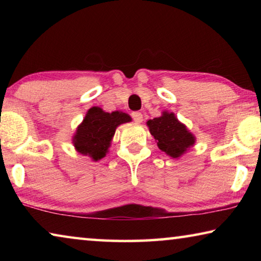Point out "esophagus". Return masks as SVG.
<instances>
[{
  "instance_id": "obj_1",
  "label": "esophagus",
  "mask_w": 261,
  "mask_h": 261,
  "mask_svg": "<svg viewBox=\"0 0 261 261\" xmlns=\"http://www.w3.org/2000/svg\"><path fill=\"white\" fill-rule=\"evenodd\" d=\"M131 117H132V120H134L136 123H141V122H143V115H141V113L134 112V113L131 114Z\"/></svg>"
}]
</instances>
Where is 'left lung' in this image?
<instances>
[{"label": "left lung", "mask_w": 261, "mask_h": 261, "mask_svg": "<svg viewBox=\"0 0 261 261\" xmlns=\"http://www.w3.org/2000/svg\"><path fill=\"white\" fill-rule=\"evenodd\" d=\"M151 135L158 140V146L171 158H179L194 144V137L173 113L165 112L162 116L147 122Z\"/></svg>", "instance_id": "8db88e82"}]
</instances>
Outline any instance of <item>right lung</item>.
Listing matches in <instances>:
<instances>
[{
    "instance_id": "right-lung-1",
    "label": "right lung",
    "mask_w": 261,
    "mask_h": 261,
    "mask_svg": "<svg viewBox=\"0 0 261 261\" xmlns=\"http://www.w3.org/2000/svg\"><path fill=\"white\" fill-rule=\"evenodd\" d=\"M130 121L131 117L125 113H105L99 107H92L78 126L73 138L74 147L81 154L98 161L107 153L116 127Z\"/></svg>"
}]
</instances>
